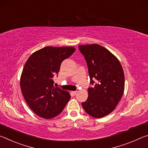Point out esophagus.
<instances>
[{"label": "esophagus", "instance_id": "esophagus-1", "mask_svg": "<svg viewBox=\"0 0 148 148\" xmlns=\"http://www.w3.org/2000/svg\"><path fill=\"white\" fill-rule=\"evenodd\" d=\"M71 93L72 95H73V96H74V95H76L77 94V91H71Z\"/></svg>", "mask_w": 148, "mask_h": 148}]
</instances>
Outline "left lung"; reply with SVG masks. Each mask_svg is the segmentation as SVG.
<instances>
[{
	"label": "left lung",
	"mask_w": 148,
	"mask_h": 148,
	"mask_svg": "<svg viewBox=\"0 0 148 148\" xmlns=\"http://www.w3.org/2000/svg\"><path fill=\"white\" fill-rule=\"evenodd\" d=\"M78 47L86 59L93 85L88 89V98L82 106L90 116L101 118L114 111L123 95V69L118 59L101 45H80Z\"/></svg>",
	"instance_id": "left-lung-1"
}]
</instances>
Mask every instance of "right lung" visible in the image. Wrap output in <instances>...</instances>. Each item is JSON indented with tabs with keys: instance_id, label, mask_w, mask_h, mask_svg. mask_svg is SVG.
<instances>
[{
	"instance_id": "1",
	"label": "right lung",
	"mask_w": 148,
	"mask_h": 148,
	"mask_svg": "<svg viewBox=\"0 0 148 148\" xmlns=\"http://www.w3.org/2000/svg\"><path fill=\"white\" fill-rule=\"evenodd\" d=\"M74 47L47 46L27 59L20 78L24 99L33 112L44 119L58 116L71 99V95L53 86L61 62L74 53Z\"/></svg>"
}]
</instances>
